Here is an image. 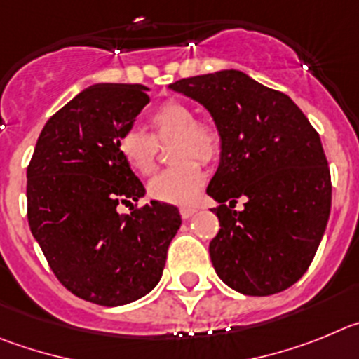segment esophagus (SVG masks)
Here are the masks:
<instances>
[{"mask_svg":"<svg viewBox=\"0 0 359 359\" xmlns=\"http://www.w3.org/2000/svg\"><path fill=\"white\" fill-rule=\"evenodd\" d=\"M195 212H196V208H193V205H182V208H180V216H182L184 219L193 216Z\"/></svg>","mask_w":359,"mask_h":359,"instance_id":"esophagus-1","label":"esophagus"}]
</instances>
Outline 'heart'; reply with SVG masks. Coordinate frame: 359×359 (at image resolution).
Returning a JSON list of instances; mask_svg holds the SVG:
<instances>
[{"instance_id": "obj_1", "label": "heart", "mask_w": 359, "mask_h": 359, "mask_svg": "<svg viewBox=\"0 0 359 359\" xmlns=\"http://www.w3.org/2000/svg\"><path fill=\"white\" fill-rule=\"evenodd\" d=\"M148 123L151 134L141 128H128L119 134V156L135 173L150 175L157 166L159 144L175 140L172 161L177 164L150 180L148 195L173 205L191 203L205 180L199 161L209 164L218 159L222 134L215 125L198 121L195 109L180 100H166L157 105L148 114Z\"/></svg>"}]
</instances>
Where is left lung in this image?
Instances as JSON below:
<instances>
[{
  "label": "left lung",
  "mask_w": 359,
  "mask_h": 359,
  "mask_svg": "<svg viewBox=\"0 0 359 359\" xmlns=\"http://www.w3.org/2000/svg\"><path fill=\"white\" fill-rule=\"evenodd\" d=\"M211 112L222 159L208 195L219 205L209 243L216 273L245 295L290 288L311 264L331 212V173L318 132L284 93L241 71L177 80ZM243 196V212H234Z\"/></svg>",
  "instance_id": "8db88e82"
}]
</instances>
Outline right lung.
Returning a JSON list of instances; mask_svg holds the SVG:
<instances>
[{"label": "right lung", "mask_w": 359, "mask_h": 359, "mask_svg": "<svg viewBox=\"0 0 359 359\" xmlns=\"http://www.w3.org/2000/svg\"><path fill=\"white\" fill-rule=\"evenodd\" d=\"M150 102L141 83H96L44 125L27 168V215L55 277L100 306H121L156 288L179 209L151 202L119 156L118 137Z\"/></svg>", "instance_id": "1"}]
</instances>
